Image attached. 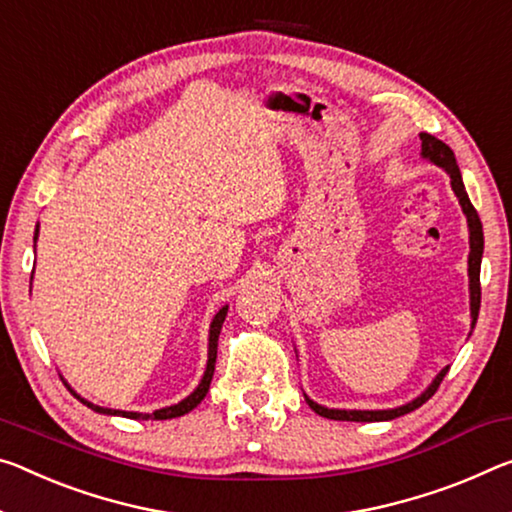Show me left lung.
<instances>
[{
  "instance_id": "1",
  "label": "left lung",
  "mask_w": 512,
  "mask_h": 512,
  "mask_svg": "<svg viewBox=\"0 0 512 512\" xmlns=\"http://www.w3.org/2000/svg\"><path fill=\"white\" fill-rule=\"evenodd\" d=\"M421 139V157L431 161V164L444 168L451 177V189L458 196V202L462 207V212L467 216V225H469V310H472V328L476 326L478 319V310H481V257H483V225L481 218H478L476 209L472 202H469V196L465 191V184H462V175L460 168L456 164V154L449 148V145L442 143L440 139H435L431 134H419ZM449 367H444L440 373H437L435 380L428 385L424 392H421L417 399H412L410 403L399 405V408L392 410H335V408H323V405L314 403L312 399L305 401L310 408L316 412V415L326 417V419H337V421H389L396 419L401 415H408V412L417 410L419 405H424L431 396L437 392L442 378L446 376Z\"/></svg>"
}]
</instances>
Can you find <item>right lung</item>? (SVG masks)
Here are the masks:
<instances>
[{"instance_id": "right-lung-1", "label": "right lung", "mask_w": 512, "mask_h": 512, "mask_svg": "<svg viewBox=\"0 0 512 512\" xmlns=\"http://www.w3.org/2000/svg\"><path fill=\"white\" fill-rule=\"evenodd\" d=\"M38 239V225H36V237ZM227 316V305L221 307V310L216 312L212 326H209V353H207V369H205V376H202L200 385L193 389V392L186 396V399H182L180 403L175 405H168V408H161V410H154L152 415H143V412H125V410H111V408H100V405H95L91 401L81 399V396L75 392L68 385V389L72 392V396H77V399L88 405V408L100 412V415H118V417H127V419H173V417H182L186 415V412H191L196 405L205 399L207 392H209V385H212V376H214V367H216V348H218V335H221V328H223V321Z\"/></svg>"}]
</instances>
